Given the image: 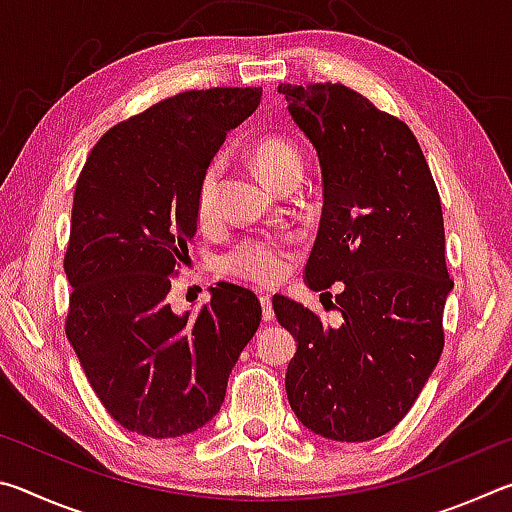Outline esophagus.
Masks as SVG:
<instances>
[{
	"mask_svg": "<svg viewBox=\"0 0 512 512\" xmlns=\"http://www.w3.org/2000/svg\"><path fill=\"white\" fill-rule=\"evenodd\" d=\"M259 302H262V316H264V320H273V305H271V296H268V293H262V296H259Z\"/></svg>",
	"mask_w": 512,
	"mask_h": 512,
	"instance_id": "esophagus-1",
	"label": "esophagus"
}]
</instances>
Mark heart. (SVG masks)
<instances>
[{
  "label": "heart",
  "mask_w": 512,
  "mask_h": 512,
  "mask_svg": "<svg viewBox=\"0 0 512 512\" xmlns=\"http://www.w3.org/2000/svg\"><path fill=\"white\" fill-rule=\"evenodd\" d=\"M259 173L275 185L284 187L293 178L302 176V155L298 146L284 137H262L250 149ZM219 189H221V162L214 160L203 169L196 185L194 212L201 225L216 221L219 216ZM291 248L280 239L253 237L241 239L221 257V268L225 273L244 277L255 284H273L282 280L291 264Z\"/></svg>",
  "instance_id": "heart-1"
}]
</instances>
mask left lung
<instances>
[{
	"mask_svg": "<svg viewBox=\"0 0 512 512\" xmlns=\"http://www.w3.org/2000/svg\"><path fill=\"white\" fill-rule=\"evenodd\" d=\"M277 92L323 171V214L305 280L314 291L343 282L339 327L273 296L277 320L298 341L284 386L307 429L363 443L411 411L443 352V309L454 287L443 207L402 119L341 83H280Z\"/></svg>",
	"mask_w": 512,
	"mask_h": 512,
	"instance_id": "8db88e82",
	"label": "left lung"
}]
</instances>
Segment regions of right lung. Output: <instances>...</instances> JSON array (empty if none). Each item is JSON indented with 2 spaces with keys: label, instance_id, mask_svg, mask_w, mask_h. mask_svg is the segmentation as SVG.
Returning a JSON list of instances; mask_svg holds the SVG:
<instances>
[{
  "label": "right lung",
  "instance_id": "1",
  "mask_svg": "<svg viewBox=\"0 0 512 512\" xmlns=\"http://www.w3.org/2000/svg\"><path fill=\"white\" fill-rule=\"evenodd\" d=\"M262 88L189 90L133 115L94 144L76 180L65 273V334L121 427L178 438L219 413L262 305L219 282L194 316L167 300L196 235L194 196L230 128Z\"/></svg>",
  "mask_w": 512,
  "mask_h": 512
}]
</instances>
